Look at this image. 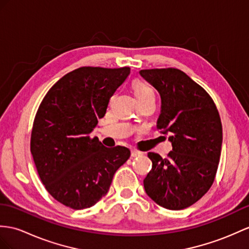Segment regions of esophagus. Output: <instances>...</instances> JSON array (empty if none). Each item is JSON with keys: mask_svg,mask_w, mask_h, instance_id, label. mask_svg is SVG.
Listing matches in <instances>:
<instances>
[{"mask_svg": "<svg viewBox=\"0 0 249 249\" xmlns=\"http://www.w3.org/2000/svg\"><path fill=\"white\" fill-rule=\"evenodd\" d=\"M142 155V152H139L137 150H132L131 151V156L132 157H137V156H141Z\"/></svg>", "mask_w": 249, "mask_h": 249, "instance_id": "obj_1", "label": "esophagus"}]
</instances>
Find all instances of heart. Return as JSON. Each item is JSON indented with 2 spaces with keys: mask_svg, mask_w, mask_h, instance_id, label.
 I'll return each instance as SVG.
<instances>
[{
  "mask_svg": "<svg viewBox=\"0 0 249 249\" xmlns=\"http://www.w3.org/2000/svg\"><path fill=\"white\" fill-rule=\"evenodd\" d=\"M132 88L134 89V94L139 104L150 99H155L154 89L147 82L136 79L132 82Z\"/></svg>",
  "mask_w": 249,
  "mask_h": 249,
  "instance_id": "b5f03b06",
  "label": "heart"
}]
</instances>
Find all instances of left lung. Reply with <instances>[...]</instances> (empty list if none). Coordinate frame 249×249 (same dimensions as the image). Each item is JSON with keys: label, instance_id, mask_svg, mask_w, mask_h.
Returning a JSON list of instances; mask_svg holds the SVG:
<instances>
[{"label": "left lung", "instance_id": "left-lung-1", "mask_svg": "<svg viewBox=\"0 0 249 249\" xmlns=\"http://www.w3.org/2000/svg\"><path fill=\"white\" fill-rule=\"evenodd\" d=\"M161 98L157 129L169 133L167 159L149 152L152 169L143 179L147 195L163 208L185 209L213 184L222 148V123L210 95L180 70H142Z\"/></svg>", "mask_w": 249, "mask_h": 249}]
</instances>
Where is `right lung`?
<instances>
[{"mask_svg":"<svg viewBox=\"0 0 249 249\" xmlns=\"http://www.w3.org/2000/svg\"><path fill=\"white\" fill-rule=\"evenodd\" d=\"M130 68L82 66L50 89L34 120L30 152L48 193L71 209L92 207L105 196L117 169L129 160L125 147L107 148L90 133Z\"/></svg>","mask_w":249,"mask_h":249,"instance_id":"add662e5","label":"right lung"}]
</instances>
